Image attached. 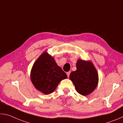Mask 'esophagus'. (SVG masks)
Here are the masks:
<instances>
[{
    "label": "esophagus",
    "instance_id": "1",
    "mask_svg": "<svg viewBox=\"0 0 123 123\" xmlns=\"http://www.w3.org/2000/svg\"><path fill=\"white\" fill-rule=\"evenodd\" d=\"M70 72H68L67 73V76H68V78H69V75H70Z\"/></svg>",
    "mask_w": 123,
    "mask_h": 123
}]
</instances>
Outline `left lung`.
<instances>
[{"mask_svg": "<svg viewBox=\"0 0 123 123\" xmlns=\"http://www.w3.org/2000/svg\"><path fill=\"white\" fill-rule=\"evenodd\" d=\"M76 90L82 95L92 92L98 84V74L91 61L79 59L76 62V70L69 75Z\"/></svg>", "mask_w": 123, "mask_h": 123, "instance_id": "8db88e82", "label": "left lung"}]
</instances>
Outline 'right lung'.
<instances>
[{
  "instance_id": "obj_1",
  "label": "right lung",
  "mask_w": 123,
  "mask_h": 123,
  "mask_svg": "<svg viewBox=\"0 0 123 123\" xmlns=\"http://www.w3.org/2000/svg\"><path fill=\"white\" fill-rule=\"evenodd\" d=\"M30 78L35 88L47 95L53 93L61 81L67 78V76L57 66L54 57L45 51L33 65Z\"/></svg>"
}]
</instances>
